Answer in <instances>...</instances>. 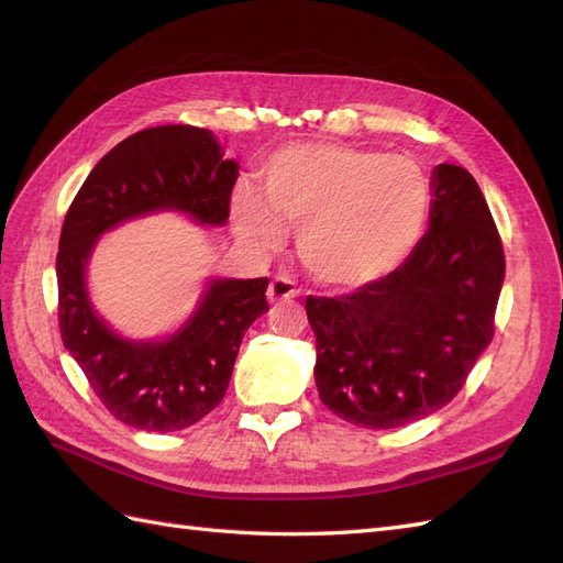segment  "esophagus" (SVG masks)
<instances>
[{
    "label": "esophagus",
    "instance_id": "esophagus-1",
    "mask_svg": "<svg viewBox=\"0 0 563 563\" xmlns=\"http://www.w3.org/2000/svg\"><path fill=\"white\" fill-rule=\"evenodd\" d=\"M300 294V288L296 286V282L291 277H275L267 286V300L269 302H277V300H288V298H296Z\"/></svg>",
    "mask_w": 563,
    "mask_h": 563
}]
</instances>
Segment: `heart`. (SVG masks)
I'll use <instances>...</instances> for the list:
<instances>
[{"label":"heart","mask_w":563,"mask_h":563,"mask_svg":"<svg viewBox=\"0 0 563 563\" xmlns=\"http://www.w3.org/2000/svg\"><path fill=\"white\" fill-rule=\"evenodd\" d=\"M263 197H234V228L269 251L284 225L298 228V251L314 277L354 286L395 269L418 244L430 185L408 157L308 143L279 150L261 172Z\"/></svg>","instance_id":"1"}]
</instances>
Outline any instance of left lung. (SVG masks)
<instances>
[{
	"label": "left lung",
	"mask_w": 563,
	"mask_h": 563,
	"mask_svg": "<svg viewBox=\"0 0 563 563\" xmlns=\"http://www.w3.org/2000/svg\"><path fill=\"white\" fill-rule=\"evenodd\" d=\"M428 234L389 275L338 298L308 296L321 404L391 430L446 406L496 333L503 242L463 166L432 172Z\"/></svg>",
	"instance_id": "1"
}]
</instances>
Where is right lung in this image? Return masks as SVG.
<instances>
[{
	"instance_id": "obj_1",
	"label": "right lung",
	"mask_w": 563,
	"mask_h": 563,
	"mask_svg": "<svg viewBox=\"0 0 563 563\" xmlns=\"http://www.w3.org/2000/svg\"><path fill=\"white\" fill-rule=\"evenodd\" d=\"M236 174L240 166L223 159L211 131L155 126L114 145L67 209L56 258L63 345L108 411L135 430L178 432L223 401L244 331L269 310V279H211L174 335L135 343L93 310L91 251L114 225L166 209L201 225H225Z\"/></svg>"
}]
</instances>
